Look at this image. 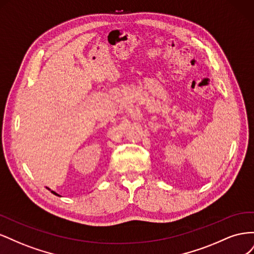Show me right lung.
Wrapping results in <instances>:
<instances>
[{"label": "right lung", "mask_w": 254, "mask_h": 254, "mask_svg": "<svg viewBox=\"0 0 254 254\" xmlns=\"http://www.w3.org/2000/svg\"><path fill=\"white\" fill-rule=\"evenodd\" d=\"M49 190H50V189H49ZM51 191H52V193H53L54 195H56V196H59V195H58V194L56 193V191H54V190H51Z\"/></svg>", "instance_id": "1"}]
</instances>
